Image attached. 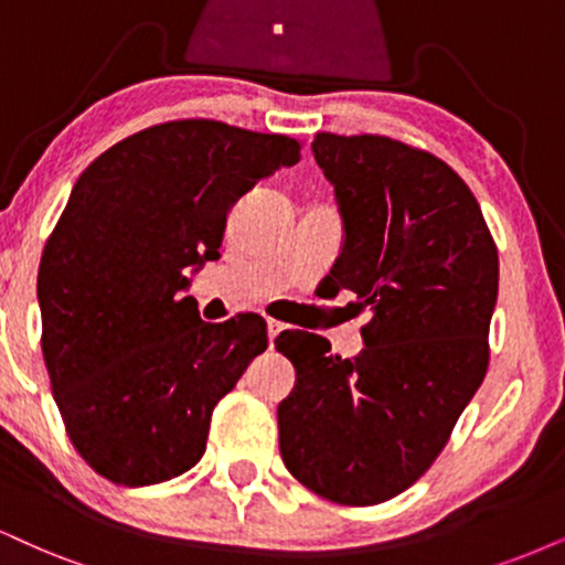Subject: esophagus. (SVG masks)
<instances>
[{
    "mask_svg": "<svg viewBox=\"0 0 565 565\" xmlns=\"http://www.w3.org/2000/svg\"><path fill=\"white\" fill-rule=\"evenodd\" d=\"M285 330L282 322H277V319H269L267 322V332H269V345H275V338L280 335V332Z\"/></svg>",
    "mask_w": 565,
    "mask_h": 565,
    "instance_id": "esophagus-1",
    "label": "esophagus"
}]
</instances>
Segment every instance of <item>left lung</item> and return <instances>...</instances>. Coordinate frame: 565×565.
<instances>
[{"mask_svg":"<svg viewBox=\"0 0 565 565\" xmlns=\"http://www.w3.org/2000/svg\"><path fill=\"white\" fill-rule=\"evenodd\" d=\"M311 149L345 220L327 280L372 319L356 359L303 330L275 340L296 366L280 452L317 495L377 505L435 463L482 385L498 246L471 188L429 151L372 134H317Z\"/></svg>","mask_w":565,"mask_h":565,"instance_id":"1","label":"left lung"}]
</instances>
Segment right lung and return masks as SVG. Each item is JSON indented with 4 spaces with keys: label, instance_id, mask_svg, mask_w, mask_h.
<instances>
[{
    "label": "right lung",
    "instance_id": "obj_1",
    "mask_svg": "<svg viewBox=\"0 0 565 565\" xmlns=\"http://www.w3.org/2000/svg\"><path fill=\"white\" fill-rule=\"evenodd\" d=\"M301 141L220 120H170L96 157L46 238L41 351L75 450L115 484L201 461L209 422L259 353L267 322H201L185 267L217 259L230 206L301 159Z\"/></svg>",
    "mask_w": 565,
    "mask_h": 565
}]
</instances>
